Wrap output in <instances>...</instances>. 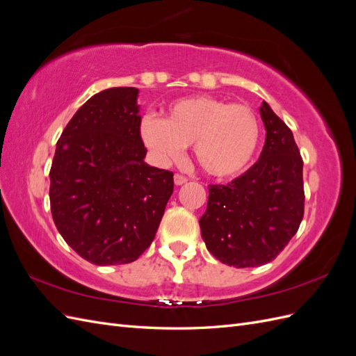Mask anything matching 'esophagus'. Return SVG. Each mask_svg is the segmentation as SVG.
I'll return each instance as SVG.
<instances>
[{
	"mask_svg": "<svg viewBox=\"0 0 356 356\" xmlns=\"http://www.w3.org/2000/svg\"><path fill=\"white\" fill-rule=\"evenodd\" d=\"M174 182H175V186H182V184H186V182H187V178L184 175H181V174H175Z\"/></svg>",
	"mask_w": 356,
	"mask_h": 356,
	"instance_id": "obj_1",
	"label": "esophagus"
}]
</instances>
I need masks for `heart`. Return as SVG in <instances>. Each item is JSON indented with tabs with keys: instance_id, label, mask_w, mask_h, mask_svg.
Instances as JSON below:
<instances>
[{
	"instance_id": "1",
	"label": "heart",
	"mask_w": 356,
	"mask_h": 356,
	"mask_svg": "<svg viewBox=\"0 0 356 356\" xmlns=\"http://www.w3.org/2000/svg\"><path fill=\"white\" fill-rule=\"evenodd\" d=\"M141 138L160 163L178 159L184 147L193 145L196 161L208 175L230 178L252 161L260 124L250 106L191 96L172 104L165 120L145 117Z\"/></svg>"
}]
</instances>
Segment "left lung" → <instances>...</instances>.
<instances>
[{"label":"left lung","instance_id":"left-lung-1","mask_svg":"<svg viewBox=\"0 0 356 356\" xmlns=\"http://www.w3.org/2000/svg\"><path fill=\"white\" fill-rule=\"evenodd\" d=\"M260 114L266 127L260 159L227 186H209L199 220L208 251L238 268L275 260L305 213L303 159L293 132L264 101Z\"/></svg>","mask_w":356,"mask_h":356}]
</instances>
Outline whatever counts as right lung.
<instances>
[{
  "mask_svg": "<svg viewBox=\"0 0 356 356\" xmlns=\"http://www.w3.org/2000/svg\"><path fill=\"white\" fill-rule=\"evenodd\" d=\"M138 89L93 95L63 129L50 209L65 242L96 266L135 261L154 241L174 174L144 161Z\"/></svg>",
  "mask_w": 356,
  "mask_h": 356,
  "instance_id": "add662e5",
  "label": "right lung"
}]
</instances>
